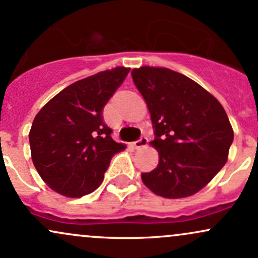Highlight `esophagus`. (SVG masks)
Masks as SVG:
<instances>
[{"instance_id": "esophagus-1", "label": "esophagus", "mask_w": 258, "mask_h": 258, "mask_svg": "<svg viewBox=\"0 0 258 258\" xmlns=\"http://www.w3.org/2000/svg\"><path fill=\"white\" fill-rule=\"evenodd\" d=\"M148 144V138L146 137V136H142L141 138L138 139V141L133 142L132 143V147L135 148V149H141V148L146 147Z\"/></svg>"}]
</instances>
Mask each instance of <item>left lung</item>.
Wrapping results in <instances>:
<instances>
[{"instance_id": "1", "label": "left lung", "mask_w": 258, "mask_h": 258, "mask_svg": "<svg viewBox=\"0 0 258 258\" xmlns=\"http://www.w3.org/2000/svg\"><path fill=\"white\" fill-rule=\"evenodd\" d=\"M152 117L159 165L142 179L168 199L190 197L226 165L234 133L221 103L200 85L166 68L132 70Z\"/></svg>"}]
</instances>
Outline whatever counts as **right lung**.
<instances>
[{
  "label": "right lung",
  "mask_w": 258,
  "mask_h": 258,
  "mask_svg": "<svg viewBox=\"0 0 258 258\" xmlns=\"http://www.w3.org/2000/svg\"><path fill=\"white\" fill-rule=\"evenodd\" d=\"M128 72L119 67L74 82L35 116L29 133L32 162L54 191L69 198L94 191L112 156L126 148L111 138L103 109Z\"/></svg>",
  "instance_id": "add662e5"
}]
</instances>
